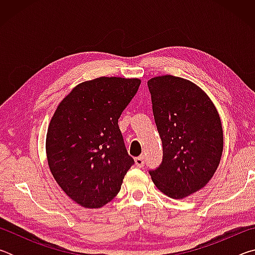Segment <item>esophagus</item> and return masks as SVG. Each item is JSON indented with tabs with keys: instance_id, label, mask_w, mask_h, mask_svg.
Here are the masks:
<instances>
[{
	"instance_id": "esophagus-1",
	"label": "esophagus",
	"mask_w": 255,
	"mask_h": 255,
	"mask_svg": "<svg viewBox=\"0 0 255 255\" xmlns=\"http://www.w3.org/2000/svg\"><path fill=\"white\" fill-rule=\"evenodd\" d=\"M145 157L143 156V155H140V156H138L135 158V164L138 166V167H141L144 166V163H145Z\"/></svg>"
}]
</instances>
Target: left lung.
<instances>
[{
	"label": "left lung",
	"mask_w": 255,
	"mask_h": 255,
	"mask_svg": "<svg viewBox=\"0 0 255 255\" xmlns=\"http://www.w3.org/2000/svg\"><path fill=\"white\" fill-rule=\"evenodd\" d=\"M147 84L163 144V162L150 178L165 196L183 199L204 188L221 163V117L208 94L191 81L161 75Z\"/></svg>",
	"instance_id": "obj_1"
}]
</instances>
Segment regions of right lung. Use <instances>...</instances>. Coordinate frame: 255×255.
Masks as SVG:
<instances>
[{
	"label": "right lung",
	"mask_w": 255,
	"mask_h": 255,
	"mask_svg": "<svg viewBox=\"0 0 255 255\" xmlns=\"http://www.w3.org/2000/svg\"><path fill=\"white\" fill-rule=\"evenodd\" d=\"M140 80L101 76L77 84L48 125L46 155L56 182L84 208H100L117 196L133 159L118 119Z\"/></svg>",
	"instance_id": "1"
}]
</instances>
